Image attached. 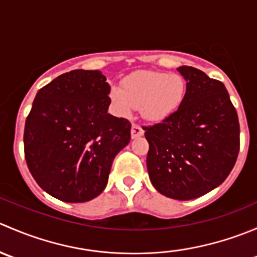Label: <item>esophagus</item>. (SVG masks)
Returning <instances> with one entry per match:
<instances>
[{
  "label": "esophagus",
  "instance_id": "1",
  "mask_svg": "<svg viewBox=\"0 0 257 257\" xmlns=\"http://www.w3.org/2000/svg\"><path fill=\"white\" fill-rule=\"evenodd\" d=\"M143 134H144V129L142 128L141 125H138V124H133V125H132V131H131L132 138L136 139L138 138V137H142Z\"/></svg>",
  "mask_w": 257,
  "mask_h": 257
}]
</instances>
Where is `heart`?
<instances>
[{
    "label": "heart",
    "instance_id": "heart-1",
    "mask_svg": "<svg viewBox=\"0 0 257 257\" xmlns=\"http://www.w3.org/2000/svg\"><path fill=\"white\" fill-rule=\"evenodd\" d=\"M185 97L183 77L164 72H137L125 77L121 88L113 85L110 103L119 115H129L139 108L142 116L150 121H162L173 115Z\"/></svg>",
    "mask_w": 257,
    "mask_h": 257
}]
</instances>
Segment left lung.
I'll use <instances>...</instances> for the list:
<instances>
[{
	"mask_svg": "<svg viewBox=\"0 0 257 257\" xmlns=\"http://www.w3.org/2000/svg\"><path fill=\"white\" fill-rule=\"evenodd\" d=\"M186 92L179 109L162 123L144 126L147 168L153 186L177 200L199 198L219 186L240 149L236 109L226 88L203 71L181 66Z\"/></svg>",
	"mask_w": 257,
	"mask_h": 257,
	"instance_id": "1",
	"label": "left lung"
}]
</instances>
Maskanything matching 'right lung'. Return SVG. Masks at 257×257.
Instances as JSON below:
<instances>
[{"label":"right lung","instance_id":"right-lung-1","mask_svg":"<svg viewBox=\"0 0 257 257\" xmlns=\"http://www.w3.org/2000/svg\"><path fill=\"white\" fill-rule=\"evenodd\" d=\"M100 71L67 72L41 88L25 124V157L38 185L58 200L84 203L107 186L132 124L108 113Z\"/></svg>","mask_w":257,"mask_h":257}]
</instances>
